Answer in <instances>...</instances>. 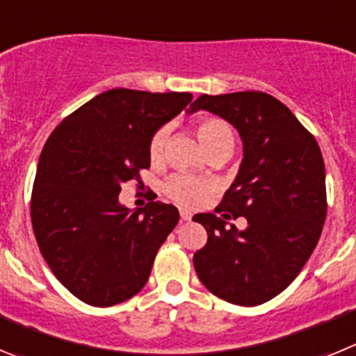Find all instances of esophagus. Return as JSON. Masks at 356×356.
<instances>
[{"mask_svg": "<svg viewBox=\"0 0 356 356\" xmlns=\"http://www.w3.org/2000/svg\"><path fill=\"white\" fill-rule=\"evenodd\" d=\"M180 217H181V221H191L193 213L188 212V210H180Z\"/></svg>", "mask_w": 356, "mask_h": 356, "instance_id": "obj_1", "label": "esophagus"}]
</instances>
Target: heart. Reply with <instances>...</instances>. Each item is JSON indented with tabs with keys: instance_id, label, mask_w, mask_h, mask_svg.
I'll use <instances>...</instances> for the list:
<instances>
[{
	"instance_id": "1",
	"label": "heart",
	"mask_w": 356,
	"mask_h": 356,
	"mask_svg": "<svg viewBox=\"0 0 356 356\" xmlns=\"http://www.w3.org/2000/svg\"><path fill=\"white\" fill-rule=\"evenodd\" d=\"M197 137L205 149L212 151L221 146H234V130L229 127L225 119L219 118H205L197 121L196 124ZM169 137V127L156 128L153 135L149 137L147 143V155L153 163L160 162L163 159V151H165V143ZM163 194L171 201L178 203L185 209H196L203 205L207 197L216 191V184L209 178H201V176L185 175V172H176L169 176L168 180L163 181Z\"/></svg>"
}]
</instances>
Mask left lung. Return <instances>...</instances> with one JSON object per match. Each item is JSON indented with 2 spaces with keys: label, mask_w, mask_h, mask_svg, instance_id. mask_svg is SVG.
<instances>
[{
  "label": "left lung",
  "mask_w": 356,
  "mask_h": 356,
  "mask_svg": "<svg viewBox=\"0 0 356 356\" xmlns=\"http://www.w3.org/2000/svg\"><path fill=\"white\" fill-rule=\"evenodd\" d=\"M200 108L237 128L244 159L213 213L193 217L209 235L194 269L213 296L257 307L285 291L316 250L328 209L325 162L316 137L269 94H201L191 112ZM232 216H246L247 229H226Z\"/></svg>",
  "instance_id": "left-lung-1"
}]
</instances>
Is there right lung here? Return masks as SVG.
<instances>
[{"mask_svg":"<svg viewBox=\"0 0 356 356\" xmlns=\"http://www.w3.org/2000/svg\"><path fill=\"white\" fill-rule=\"evenodd\" d=\"M191 102L188 92L106 90L62 119L44 144L31 226L53 275L83 303L112 307L146 285L180 213L160 201L130 212L118 196L149 169L153 131Z\"/></svg>","mask_w":356,"mask_h":356,"instance_id":"1","label":"right lung"}]
</instances>
